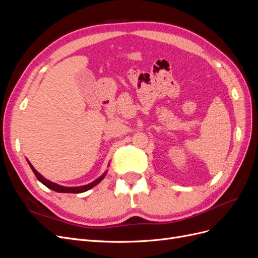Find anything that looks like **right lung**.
Instances as JSON below:
<instances>
[{
	"instance_id": "1",
	"label": "right lung",
	"mask_w": 258,
	"mask_h": 258,
	"mask_svg": "<svg viewBox=\"0 0 258 258\" xmlns=\"http://www.w3.org/2000/svg\"><path fill=\"white\" fill-rule=\"evenodd\" d=\"M28 163L29 166L31 168V170L33 171V173L35 174L36 178L40 181L41 183H43L46 187H48V188H50L51 190H54L57 192H71V194H79V192H84V191H87L89 190L90 188H92L93 186H96L97 184H99L102 179L104 178L105 176V173L102 174L101 176H99L97 179H95V181L89 183V184H86V185H83V186H63V185H59L57 183L54 182H51L49 181V179H47L46 177H44L42 174H40L37 172V171L33 168V166L31 165V162L28 160Z\"/></svg>"
}]
</instances>
